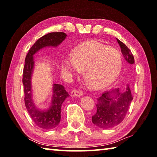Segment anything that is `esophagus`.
I'll return each instance as SVG.
<instances>
[{
  "label": "esophagus",
  "instance_id": "esophagus-1",
  "mask_svg": "<svg viewBox=\"0 0 157 157\" xmlns=\"http://www.w3.org/2000/svg\"><path fill=\"white\" fill-rule=\"evenodd\" d=\"M83 95V92H82V91H81V90H73L71 93V97L80 98Z\"/></svg>",
  "mask_w": 157,
  "mask_h": 157
}]
</instances>
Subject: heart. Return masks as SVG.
<instances>
[{
	"label": "heart",
	"instance_id": "obj_1",
	"mask_svg": "<svg viewBox=\"0 0 157 157\" xmlns=\"http://www.w3.org/2000/svg\"><path fill=\"white\" fill-rule=\"evenodd\" d=\"M122 59L119 51L95 40L79 45L74 55L62 58V67L71 74L85 69L84 77L95 90L107 86L114 80L121 68Z\"/></svg>",
	"mask_w": 157,
	"mask_h": 157
}]
</instances>
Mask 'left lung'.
<instances>
[{
    "label": "left lung",
    "instance_id": "obj_1",
    "mask_svg": "<svg viewBox=\"0 0 157 157\" xmlns=\"http://www.w3.org/2000/svg\"><path fill=\"white\" fill-rule=\"evenodd\" d=\"M123 56L130 64L135 62L133 55L124 43L117 39ZM132 100L131 89L127 85L124 92H120L119 88L104 93L98 98L96 105L97 112L92 117V122L102 129H108L119 125L123 121Z\"/></svg>",
    "mask_w": 157,
    "mask_h": 157
}]
</instances>
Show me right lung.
I'll use <instances>...</instances> for the list:
<instances>
[{
	"label": "right lung",
	"instance_id": "obj_1",
	"mask_svg": "<svg viewBox=\"0 0 157 157\" xmlns=\"http://www.w3.org/2000/svg\"><path fill=\"white\" fill-rule=\"evenodd\" d=\"M66 37L67 34L64 32H52L43 36L32 45L25 58L22 78L25 106L31 119L43 129L50 130L58 126L61 120L62 103L69 95L63 86L54 83L52 87L53 95L50 107L48 109H41L36 105L33 100L31 87V76L34 68L33 55L43 48L58 46Z\"/></svg>",
	"mask_w": 157,
	"mask_h": 157
}]
</instances>
